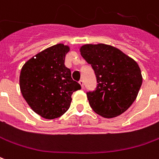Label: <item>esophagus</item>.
<instances>
[{
    "instance_id": "1",
    "label": "esophagus",
    "mask_w": 159,
    "mask_h": 159,
    "mask_svg": "<svg viewBox=\"0 0 159 159\" xmlns=\"http://www.w3.org/2000/svg\"><path fill=\"white\" fill-rule=\"evenodd\" d=\"M79 83H80V85L82 86V88H84V85H83V80H80L79 81Z\"/></svg>"
}]
</instances>
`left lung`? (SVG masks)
<instances>
[{"label": "left lung", "instance_id": "left-lung-1", "mask_svg": "<svg viewBox=\"0 0 159 159\" xmlns=\"http://www.w3.org/2000/svg\"><path fill=\"white\" fill-rule=\"evenodd\" d=\"M91 64L97 80L95 90L88 92L89 105L104 118H114L126 111L137 97L142 75L137 62L120 50L105 44H87L80 48Z\"/></svg>", "mask_w": 159, "mask_h": 159}]
</instances>
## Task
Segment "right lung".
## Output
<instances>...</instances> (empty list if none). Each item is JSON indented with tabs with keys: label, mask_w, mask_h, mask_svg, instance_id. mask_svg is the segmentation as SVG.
Listing matches in <instances>:
<instances>
[{
	"label": "right lung",
	"mask_w": 159,
	"mask_h": 159,
	"mask_svg": "<svg viewBox=\"0 0 159 159\" xmlns=\"http://www.w3.org/2000/svg\"><path fill=\"white\" fill-rule=\"evenodd\" d=\"M69 51L68 45L57 44L38 53L22 66V95L36 114L47 120L62 116L70 108L73 92L81 89L64 65Z\"/></svg>",
	"instance_id": "obj_1"
}]
</instances>
